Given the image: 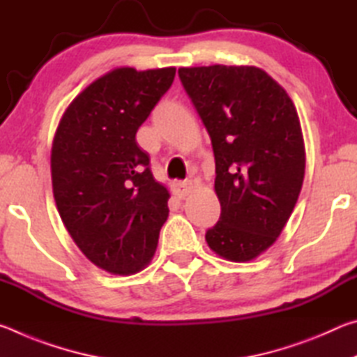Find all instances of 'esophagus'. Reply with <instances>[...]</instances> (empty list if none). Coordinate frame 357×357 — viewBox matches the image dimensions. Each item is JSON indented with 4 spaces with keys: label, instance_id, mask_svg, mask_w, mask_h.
I'll return each mask as SVG.
<instances>
[{
    "label": "esophagus",
    "instance_id": "obj_1",
    "mask_svg": "<svg viewBox=\"0 0 357 357\" xmlns=\"http://www.w3.org/2000/svg\"><path fill=\"white\" fill-rule=\"evenodd\" d=\"M192 190V183L190 181H174L172 184V192L176 198H185Z\"/></svg>",
    "mask_w": 357,
    "mask_h": 357
}]
</instances>
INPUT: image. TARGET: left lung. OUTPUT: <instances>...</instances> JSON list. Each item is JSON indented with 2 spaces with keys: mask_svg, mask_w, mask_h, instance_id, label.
I'll return each instance as SVG.
<instances>
[{
  "mask_svg": "<svg viewBox=\"0 0 357 357\" xmlns=\"http://www.w3.org/2000/svg\"><path fill=\"white\" fill-rule=\"evenodd\" d=\"M181 83L213 143L220 219L206 243L250 261L275 243L305 172L301 123L285 89L253 66L181 68Z\"/></svg>",
  "mask_w": 357,
  "mask_h": 357,
  "instance_id": "obj_1",
  "label": "left lung"
}]
</instances>
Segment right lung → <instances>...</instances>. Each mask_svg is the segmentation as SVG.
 I'll return each instance as SVG.
<instances>
[{
	"instance_id": "right-lung-1",
	"label": "right lung",
	"mask_w": 357,
	"mask_h": 357,
	"mask_svg": "<svg viewBox=\"0 0 357 357\" xmlns=\"http://www.w3.org/2000/svg\"><path fill=\"white\" fill-rule=\"evenodd\" d=\"M176 69L118 68L70 102L52 146V184L64 227L89 261L135 274L154 257L170 193L157 183L137 130Z\"/></svg>"
}]
</instances>
